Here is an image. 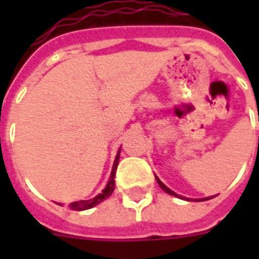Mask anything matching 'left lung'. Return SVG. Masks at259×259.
I'll list each match as a JSON object with an SVG mask.
<instances>
[{
	"label": "left lung",
	"instance_id": "left-lung-1",
	"mask_svg": "<svg viewBox=\"0 0 259 259\" xmlns=\"http://www.w3.org/2000/svg\"><path fill=\"white\" fill-rule=\"evenodd\" d=\"M156 180H157L158 185H160V187H161V188H162V189H164V191H165V192H166V193H169V195H173V196H177V197H180V196H179V195H176V193L173 192V191H170V189H169V188H168V187H166V185H164V184H162L161 181L158 180V177H157V176H156ZM208 199H212V197H205V199H201V200H200V201L208 200Z\"/></svg>",
	"mask_w": 259,
	"mask_h": 259
}]
</instances>
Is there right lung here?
Segmentation results:
<instances>
[{"label": "right lung", "instance_id": "right-lung-1", "mask_svg": "<svg viewBox=\"0 0 259 259\" xmlns=\"http://www.w3.org/2000/svg\"><path fill=\"white\" fill-rule=\"evenodd\" d=\"M118 161H119V150H118L117 153V157L114 160V165H113V169H111V175H110V180L106 185V188L102 191L99 195H97L93 199H90V200H79V201H74V203H70L68 207L71 209H74V211H84V209H89V208H93L94 205L99 204L102 201L107 199V197L113 193L114 188H115V181H114V177H115V172H117V166H118ZM60 204V203H58Z\"/></svg>", "mask_w": 259, "mask_h": 259}]
</instances>
